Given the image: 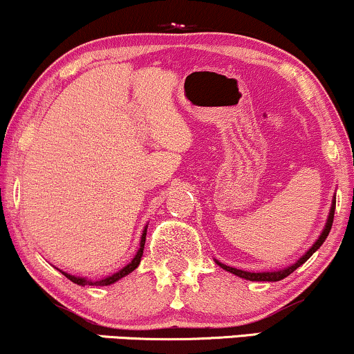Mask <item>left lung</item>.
<instances>
[{
	"label": "left lung",
	"mask_w": 354,
	"mask_h": 354,
	"mask_svg": "<svg viewBox=\"0 0 354 354\" xmlns=\"http://www.w3.org/2000/svg\"><path fill=\"white\" fill-rule=\"evenodd\" d=\"M333 218H335V201H333V206H331L330 216H328L326 225H325V229H323L322 236L318 237V241L315 242V244L312 245V249H310L308 252H306V254L304 255V257H300V261H297L295 263H293V266L287 267V269L279 270V272H259V274H254V272H244V270H239V269H234V267L224 266V263L218 262V263H219V267H223L224 270L231 272V274L237 275V277H242V279H245V280H252V282H277V280H282V279H285V277L290 275L293 270L299 269V267L301 266V263H305L306 261H308V259L312 257V254L315 252V250H317L318 247H320V245L323 244V242H325L326 236H328V234H330L331 224H333Z\"/></svg>",
	"instance_id": "obj_1"
}]
</instances>
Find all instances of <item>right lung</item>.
Returning a JSON list of instances; mask_svg holds the SVG:
<instances>
[{"label": "right lung", "instance_id": "add662e5", "mask_svg": "<svg viewBox=\"0 0 354 354\" xmlns=\"http://www.w3.org/2000/svg\"><path fill=\"white\" fill-rule=\"evenodd\" d=\"M145 239H147V229H145L143 231V236H142V241H140V249H138V252H136V255L133 257V261H131L129 266H125L123 267V269L120 270V272H117V274H113V275H110V277H107V279H102V280H95V282H92V280H87V279H80V277H74V275H69V274H66V272H62L64 275L67 277V279L71 280V282H74V283H77V285H110V283H113V282H117V280H120L122 277H125V275H129L130 272H133L136 267H138V263H140V261H142V255H143V249H145Z\"/></svg>", "mask_w": 354, "mask_h": 354}]
</instances>
